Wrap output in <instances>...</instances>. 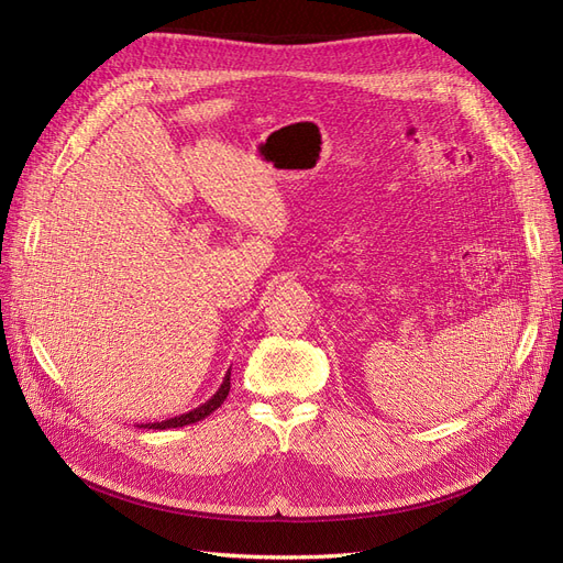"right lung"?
I'll list each match as a JSON object with an SVG mask.
<instances>
[{
  "label": "right lung",
  "instance_id": "obj_1",
  "mask_svg": "<svg viewBox=\"0 0 563 563\" xmlns=\"http://www.w3.org/2000/svg\"><path fill=\"white\" fill-rule=\"evenodd\" d=\"M228 391H230V371H228V376H225L223 385L218 387V391H216V395H213L207 404H201V406L192 408L190 413H183V416L168 418V420H162V422H147V424H143V428H147V430H168V428H185V424L199 422V420H203L207 416H211V413L216 411V408L228 399Z\"/></svg>",
  "mask_w": 563,
  "mask_h": 563
}]
</instances>
